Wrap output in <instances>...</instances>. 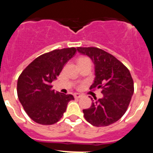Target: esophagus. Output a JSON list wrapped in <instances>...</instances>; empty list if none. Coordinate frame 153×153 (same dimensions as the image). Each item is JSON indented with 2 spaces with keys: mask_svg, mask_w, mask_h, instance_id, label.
Segmentation results:
<instances>
[{
  "mask_svg": "<svg viewBox=\"0 0 153 153\" xmlns=\"http://www.w3.org/2000/svg\"><path fill=\"white\" fill-rule=\"evenodd\" d=\"M74 96L75 98H80V97H82V95H81V94H79V93H74Z\"/></svg>",
  "mask_w": 153,
  "mask_h": 153,
  "instance_id": "esophagus-1",
  "label": "esophagus"
}]
</instances>
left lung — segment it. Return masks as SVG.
Segmentation results:
<instances>
[{
    "label": "left lung",
    "instance_id": "1",
    "mask_svg": "<svg viewBox=\"0 0 153 153\" xmlns=\"http://www.w3.org/2000/svg\"><path fill=\"white\" fill-rule=\"evenodd\" d=\"M78 52L90 57L95 65L96 77L92 89H102V98L93 100L83 117L94 126H107L125 114L134 92L130 72L123 63L97 47H77Z\"/></svg>",
    "mask_w": 153,
    "mask_h": 153
}]
</instances>
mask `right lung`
I'll return each instance as SVG.
<instances>
[{"instance_id":"obj_1","label":"right lung","mask_w":153,"mask_h":153,"mask_svg":"<svg viewBox=\"0 0 153 153\" xmlns=\"http://www.w3.org/2000/svg\"><path fill=\"white\" fill-rule=\"evenodd\" d=\"M76 52L75 47L54 50L36 57L19 76L17 97L31 120L41 125L57 123L73 95L55 92L51 83Z\"/></svg>"}]
</instances>
